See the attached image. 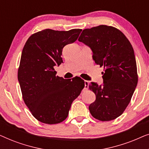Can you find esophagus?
<instances>
[{
    "mask_svg": "<svg viewBox=\"0 0 149 149\" xmlns=\"http://www.w3.org/2000/svg\"><path fill=\"white\" fill-rule=\"evenodd\" d=\"M84 83H85L84 89H87V88H88V87H89V82L87 81H84Z\"/></svg>",
    "mask_w": 149,
    "mask_h": 149,
    "instance_id": "esophagus-1",
    "label": "esophagus"
}]
</instances>
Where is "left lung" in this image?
Segmentation results:
<instances>
[{
    "label": "left lung",
    "mask_w": 149,
    "mask_h": 149,
    "mask_svg": "<svg viewBox=\"0 0 149 149\" xmlns=\"http://www.w3.org/2000/svg\"><path fill=\"white\" fill-rule=\"evenodd\" d=\"M78 40L91 49L95 64L104 67L103 84L91 82L95 100L89 107L96 119L109 121L119 117L129 104L138 83L134 52L126 36L105 25L83 30Z\"/></svg>",
    "instance_id": "obj_1"
}]
</instances>
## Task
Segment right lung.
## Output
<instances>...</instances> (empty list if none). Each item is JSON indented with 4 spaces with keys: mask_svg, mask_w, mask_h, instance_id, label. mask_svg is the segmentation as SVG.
Wrapping results in <instances>:
<instances>
[{
    "mask_svg": "<svg viewBox=\"0 0 149 149\" xmlns=\"http://www.w3.org/2000/svg\"><path fill=\"white\" fill-rule=\"evenodd\" d=\"M81 29H45L32 34L22 52L18 81L24 101L32 115L46 124H56L68 115L72 102L84 88V81L56 76L54 67L63 62L62 49L76 41Z\"/></svg>",
    "mask_w": 149,
    "mask_h": 149,
    "instance_id": "obj_1",
    "label": "right lung"
}]
</instances>
